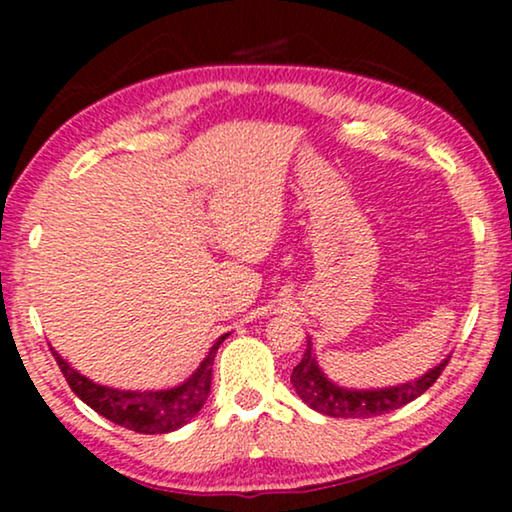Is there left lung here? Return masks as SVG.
<instances>
[{"label":"left lung","mask_w":512,"mask_h":512,"mask_svg":"<svg viewBox=\"0 0 512 512\" xmlns=\"http://www.w3.org/2000/svg\"><path fill=\"white\" fill-rule=\"evenodd\" d=\"M447 361L450 359H445L440 366L419 377V380L401 384V387L356 391V389L338 387V384H333L324 373H321L319 363L314 361L312 356L310 340H307V349L298 366L293 368L291 382L293 387H296V394L303 398L310 408L321 412V415L366 419V417H377V415H384V412L403 408V405L415 401L417 396H422L424 391L438 380L440 373H443L447 366Z\"/></svg>","instance_id":"1"}]
</instances>
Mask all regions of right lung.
Listing matches in <instances>:
<instances>
[{"label": "right lung", "instance_id": "obj_1", "mask_svg": "<svg viewBox=\"0 0 512 512\" xmlns=\"http://www.w3.org/2000/svg\"><path fill=\"white\" fill-rule=\"evenodd\" d=\"M226 338L228 333L216 340V345L209 349L207 359L200 363V368L184 384L160 391H123L104 387V384H95L86 375H81L79 370H74L58 352H53V356L74 394L90 405L97 415L137 433H170L191 422L205 405L209 387H212L216 349Z\"/></svg>", "mask_w": 512, "mask_h": 512}]
</instances>
